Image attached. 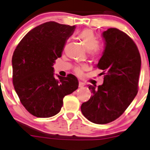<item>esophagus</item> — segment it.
I'll return each mask as SVG.
<instances>
[{"label":"esophagus","instance_id":"1","mask_svg":"<svg viewBox=\"0 0 150 150\" xmlns=\"http://www.w3.org/2000/svg\"><path fill=\"white\" fill-rule=\"evenodd\" d=\"M85 86V83H82V82H79V88H83V87Z\"/></svg>","mask_w":150,"mask_h":150}]
</instances>
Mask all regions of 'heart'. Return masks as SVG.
Returning a JSON list of instances; mask_svg holds the SVG:
<instances>
[{"label": "heart", "instance_id": "b5f03b06", "mask_svg": "<svg viewBox=\"0 0 150 150\" xmlns=\"http://www.w3.org/2000/svg\"><path fill=\"white\" fill-rule=\"evenodd\" d=\"M79 38L82 42L85 48L88 51H91L92 54H97L101 51V47L98 45V40L95 33L90 29H85L79 34ZM83 67H76L74 71L78 74H81Z\"/></svg>", "mask_w": 150, "mask_h": 150}]
</instances>
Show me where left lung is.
<instances>
[{"instance_id": "8db88e82", "label": "left lung", "mask_w": 150, "mask_h": 150, "mask_svg": "<svg viewBox=\"0 0 150 150\" xmlns=\"http://www.w3.org/2000/svg\"><path fill=\"white\" fill-rule=\"evenodd\" d=\"M103 55L96 65L104 74L97 88L89 86L90 99L81 105L88 120L99 125L114 121L122 115L138 93L141 58L137 46L125 33L108 28L102 33Z\"/></svg>"}]
</instances>
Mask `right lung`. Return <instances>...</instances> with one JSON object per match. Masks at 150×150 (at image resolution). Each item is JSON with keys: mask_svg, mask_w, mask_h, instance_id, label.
Returning a JSON list of instances; mask_svg holds the SVG:
<instances>
[{"mask_svg": "<svg viewBox=\"0 0 150 150\" xmlns=\"http://www.w3.org/2000/svg\"><path fill=\"white\" fill-rule=\"evenodd\" d=\"M75 25L49 21L38 25L23 37L12 55V81L20 101L38 117H50L60 111L64 96L75 91V76L58 75L53 63L62 55Z\"/></svg>", "mask_w": 150, "mask_h": 150, "instance_id": "1", "label": "right lung"}]
</instances>
